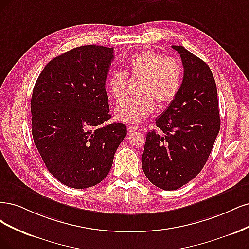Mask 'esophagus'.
Masks as SVG:
<instances>
[{"instance_id":"obj_1","label":"esophagus","mask_w":249,"mask_h":249,"mask_svg":"<svg viewBox=\"0 0 249 249\" xmlns=\"http://www.w3.org/2000/svg\"><path fill=\"white\" fill-rule=\"evenodd\" d=\"M127 130H128V132H134V131H136L138 130V126H135V125H128L127 126Z\"/></svg>"}]
</instances>
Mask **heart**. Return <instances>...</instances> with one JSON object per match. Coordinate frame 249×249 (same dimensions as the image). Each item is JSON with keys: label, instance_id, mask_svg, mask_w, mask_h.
Instances as JSON below:
<instances>
[{"label": "heart", "instance_id": "heart-1", "mask_svg": "<svg viewBox=\"0 0 249 249\" xmlns=\"http://www.w3.org/2000/svg\"><path fill=\"white\" fill-rule=\"evenodd\" d=\"M126 72L114 71L107 78V92L120 101L126 86V74L140 79L139 96L126 98L115 108L116 118L126 123L139 124L153 113L155 107H166L176 99L183 78L180 61L156 51H141L130 55L126 62Z\"/></svg>", "mask_w": 249, "mask_h": 249}]
</instances>
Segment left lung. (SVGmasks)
Masks as SVG:
<instances>
[{"label":"left lung","mask_w":249,"mask_h":249,"mask_svg":"<svg viewBox=\"0 0 249 249\" xmlns=\"http://www.w3.org/2000/svg\"><path fill=\"white\" fill-rule=\"evenodd\" d=\"M184 67L176 99L148 132L142 166L149 181L176 190L196 178L209 157L220 129L217 88L207 64L183 46L173 45Z\"/></svg>","instance_id":"1"}]
</instances>
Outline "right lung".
<instances>
[{"instance_id":"1","label":"right lung","mask_w":249,"mask_h":249,"mask_svg":"<svg viewBox=\"0 0 249 249\" xmlns=\"http://www.w3.org/2000/svg\"><path fill=\"white\" fill-rule=\"evenodd\" d=\"M114 50L75 47L40 73L31 99L32 134L47 170L64 185L83 189L107 177L127 134L110 119L106 79Z\"/></svg>"}]
</instances>
